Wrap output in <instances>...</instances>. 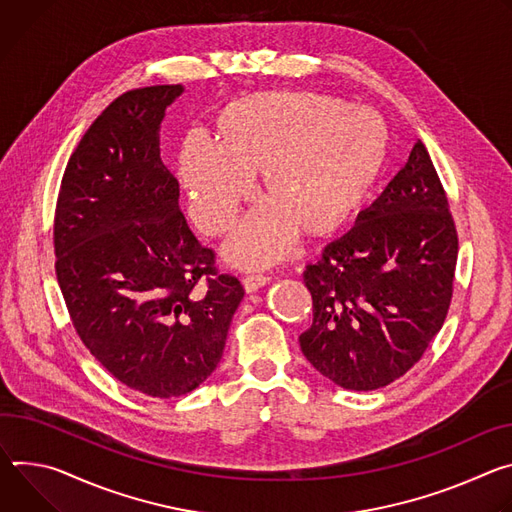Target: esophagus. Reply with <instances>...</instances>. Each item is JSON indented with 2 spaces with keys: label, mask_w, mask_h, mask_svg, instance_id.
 <instances>
[{
  "label": "esophagus",
  "mask_w": 512,
  "mask_h": 512,
  "mask_svg": "<svg viewBox=\"0 0 512 512\" xmlns=\"http://www.w3.org/2000/svg\"><path fill=\"white\" fill-rule=\"evenodd\" d=\"M266 282H270V276H266V274H248L246 278H242V285H244L246 293L258 291L260 287L266 285Z\"/></svg>",
  "instance_id": "34e87169"
}]
</instances>
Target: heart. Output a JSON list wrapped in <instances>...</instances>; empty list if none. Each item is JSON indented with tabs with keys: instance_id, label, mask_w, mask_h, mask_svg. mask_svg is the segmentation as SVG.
<instances>
[{
	"instance_id": "b5f03b06",
	"label": "heart",
	"mask_w": 512,
	"mask_h": 512,
	"mask_svg": "<svg viewBox=\"0 0 512 512\" xmlns=\"http://www.w3.org/2000/svg\"><path fill=\"white\" fill-rule=\"evenodd\" d=\"M390 156L378 111L311 91H264L219 107L213 142L191 134L177 175L189 215L205 234H225L262 173L268 199L227 244L236 266H268L305 238L335 234L364 207Z\"/></svg>"
}]
</instances>
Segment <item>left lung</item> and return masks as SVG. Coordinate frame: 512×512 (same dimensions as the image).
<instances>
[{
    "mask_svg": "<svg viewBox=\"0 0 512 512\" xmlns=\"http://www.w3.org/2000/svg\"><path fill=\"white\" fill-rule=\"evenodd\" d=\"M456 262V223L419 140L354 230L307 266L313 323L299 335L305 358L348 390L401 378L445 321Z\"/></svg>",
    "mask_w": 512,
    "mask_h": 512,
    "instance_id": "obj_1",
    "label": "left lung"
}]
</instances>
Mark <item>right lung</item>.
I'll return each mask as SVG.
<instances>
[{
  "label": "right lung",
  "mask_w": 512,
  "mask_h": 512,
  "mask_svg": "<svg viewBox=\"0 0 512 512\" xmlns=\"http://www.w3.org/2000/svg\"><path fill=\"white\" fill-rule=\"evenodd\" d=\"M181 85L113 99L71 154L54 209V270L73 327L122 384L154 399L195 390L219 364L244 297L179 209L158 126Z\"/></svg>",
  "instance_id": "1"
}]
</instances>
